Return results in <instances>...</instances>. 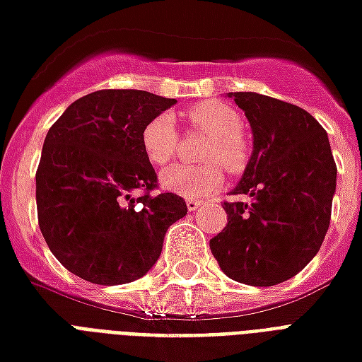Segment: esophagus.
Wrapping results in <instances>:
<instances>
[{
    "mask_svg": "<svg viewBox=\"0 0 362 362\" xmlns=\"http://www.w3.org/2000/svg\"><path fill=\"white\" fill-rule=\"evenodd\" d=\"M186 205H188V211H197L203 205V202H199V199H188Z\"/></svg>",
    "mask_w": 362,
    "mask_h": 362,
    "instance_id": "1",
    "label": "esophagus"
}]
</instances>
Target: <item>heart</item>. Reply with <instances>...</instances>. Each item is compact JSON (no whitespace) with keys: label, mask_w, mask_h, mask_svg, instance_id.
I'll use <instances>...</instances> for the list:
<instances>
[{"label":"heart","mask_w":362,"mask_h":362,"mask_svg":"<svg viewBox=\"0 0 362 362\" xmlns=\"http://www.w3.org/2000/svg\"><path fill=\"white\" fill-rule=\"evenodd\" d=\"M184 119L192 132L207 134L199 151V159L205 165H174L160 174V184L182 197L199 199L221 188L224 182L222 167L230 174L242 173L247 167L251 149L242 132V115L224 101L209 99L195 103L186 109ZM140 140L147 160L155 167H163L178 151L180 134L173 117L160 113L147 120L141 128Z\"/></svg>","instance_id":"heart-1"}]
</instances>
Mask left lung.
Returning a JSON list of instances; mask_svg holds the SVG:
<instances>
[{"mask_svg":"<svg viewBox=\"0 0 362 362\" xmlns=\"http://www.w3.org/2000/svg\"><path fill=\"white\" fill-rule=\"evenodd\" d=\"M253 130V155L228 222L209 242L222 272L249 286L290 280L322 245L336 192V160L326 130L305 109L255 92H232Z\"/></svg>","mask_w":362,"mask_h":362,"instance_id":"8db88e82","label":"left lung"}]
</instances>
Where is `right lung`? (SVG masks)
Wrapping results in <instances>:
<instances>
[{"mask_svg": "<svg viewBox=\"0 0 362 362\" xmlns=\"http://www.w3.org/2000/svg\"><path fill=\"white\" fill-rule=\"evenodd\" d=\"M176 103L144 90L76 99L45 136L36 170L38 224L57 261L82 280L119 286L159 259L168 226L188 207L159 188L141 149L149 119ZM142 195L134 200L132 192Z\"/></svg>", "mask_w": 362, "mask_h": 362, "instance_id": "add662e5", "label": "right lung"}]
</instances>
